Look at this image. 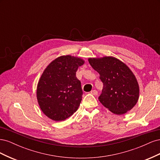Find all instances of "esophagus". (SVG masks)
I'll list each match as a JSON object with an SVG mask.
<instances>
[{
	"mask_svg": "<svg viewBox=\"0 0 160 160\" xmlns=\"http://www.w3.org/2000/svg\"><path fill=\"white\" fill-rule=\"evenodd\" d=\"M91 93L92 95H98V92L96 90H92V91H91Z\"/></svg>",
	"mask_w": 160,
	"mask_h": 160,
	"instance_id": "34e87169",
	"label": "esophagus"
}]
</instances>
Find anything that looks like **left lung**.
Returning a JSON list of instances; mask_svg holds the SVG:
<instances>
[{"instance_id":"8db88e82","label":"left lung","mask_w":160,"mask_h":160,"mask_svg":"<svg viewBox=\"0 0 160 160\" xmlns=\"http://www.w3.org/2000/svg\"><path fill=\"white\" fill-rule=\"evenodd\" d=\"M89 62L99 72L103 84L99 100L104 107L117 115L132 109L138 101L139 89L129 67L113 57L90 58Z\"/></svg>"}]
</instances>
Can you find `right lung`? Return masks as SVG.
<instances>
[{
	"label": "right lung",
	"instance_id": "right-lung-1",
	"mask_svg": "<svg viewBox=\"0 0 160 160\" xmlns=\"http://www.w3.org/2000/svg\"><path fill=\"white\" fill-rule=\"evenodd\" d=\"M83 63L79 58L61 56L42 74L37 85V100L42 112L52 120L63 121L78 109L83 91L76 72Z\"/></svg>",
	"mask_w": 160,
	"mask_h": 160
}]
</instances>
